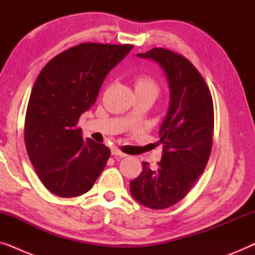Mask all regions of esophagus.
Instances as JSON below:
<instances>
[{"label":"esophagus","instance_id":"1","mask_svg":"<svg viewBox=\"0 0 255 255\" xmlns=\"http://www.w3.org/2000/svg\"><path fill=\"white\" fill-rule=\"evenodd\" d=\"M111 154L115 155V156H120V158H125V156H127V154H125V153L121 152L120 149L116 148V147H114L113 149H111Z\"/></svg>","mask_w":255,"mask_h":255}]
</instances>
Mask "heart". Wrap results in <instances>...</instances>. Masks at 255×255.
<instances>
[{"instance_id": "heart-1", "label": "heart", "mask_w": 255, "mask_h": 255, "mask_svg": "<svg viewBox=\"0 0 255 255\" xmlns=\"http://www.w3.org/2000/svg\"><path fill=\"white\" fill-rule=\"evenodd\" d=\"M134 89L135 90H151V92L156 94V92H158V86H156L154 80L148 78V76H139L134 82Z\"/></svg>"}]
</instances>
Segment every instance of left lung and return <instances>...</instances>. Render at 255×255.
<instances>
[{
    "mask_svg": "<svg viewBox=\"0 0 255 255\" xmlns=\"http://www.w3.org/2000/svg\"><path fill=\"white\" fill-rule=\"evenodd\" d=\"M139 58L155 61L165 73L169 106L159 128L161 161L130 182L132 197L144 207L166 209L188 194L203 173L214 133V104L204 79L189 60L166 48H152Z\"/></svg>",
    "mask_w": 255,
    "mask_h": 255,
    "instance_id": "obj_1",
    "label": "left lung"
}]
</instances>
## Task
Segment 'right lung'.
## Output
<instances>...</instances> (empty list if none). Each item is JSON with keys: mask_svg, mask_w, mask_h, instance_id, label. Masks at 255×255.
<instances>
[{"mask_svg": "<svg viewBox=\"0 0 255 255\" xmlns=\"http://www.w3.org/2000/svg\"><path fill=\"white\" fill-rule=\"evenodd\" d=\"M133 45L83 43L45 65L34 82L25 116L27 155L52 194L75 197L92 189L110 149L76 128L80 116L96 102L108 73Z\"/></svg>", "mask_w": 255, "mask_h": 255, "instance_id": "obj_1", "label": "right lung"}]
</instances>
